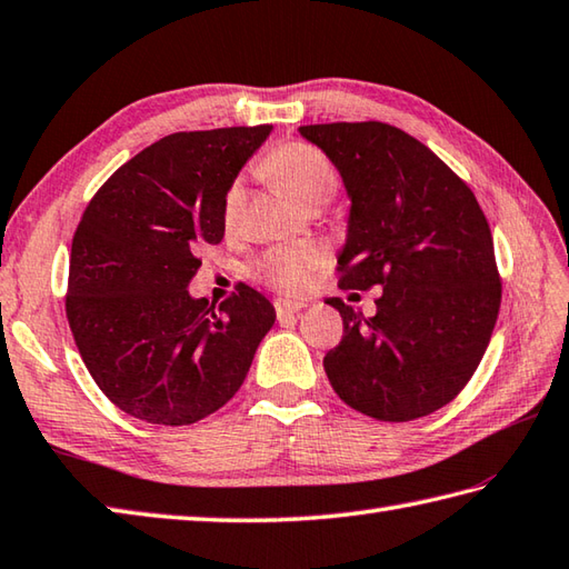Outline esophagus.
Returning <instances> with one entry per match:
<instances>
[{"instance_id":"obj_1","label":"esophagus","mask_w":569,"mask_h":569,"mask_svg":"<svg viewBox=\"0 0 569 569\" xmlns=\"http://www.w3.org/2000/svg\"><path fill=\"white\" fill-rule=\"evenodd\" d=\"M276 318L278 320H291V318H296L300 310H303L306 306L303 303H296V300H276Z\"/></svg>"}]
</instances>
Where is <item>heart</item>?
<instances>
[{
	"label": "heart",
	"instance_id": "1",
	"mask_svg": "<svg viewBox=\"0 0 569 569\" xmlns=\"http://www.w3.org/2000/svg\"><path fill=\"white\" fill-rule=\"evenodd\" d=\"M259 172L291 194L303 209H318L336 197L340 177L326 152L310 142H283L273 148L259 164ZM247 204V189L237 180L221 194V227L237 231ZM322 256L313 247H278L266 251L253 266V276L273 291L296 296L303 293L310 276L318 269Z\"/></svg>",
	"mask_w": 569,
	"mask_h": 569
}]
</instances>
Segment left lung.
Wrapping results in <instances>:
<instances>
[{
	"mask_svg": "<svg viewBox=\"0 0 569 569\" xmlns=\"http://www.w3.org/2000/svg\"><path fill=\"white\" fill-rule=\"evenodd\" d=\"M342 174L352 199L338 286L370 291L377 313L330 298L342 340L322 365L345 405L411 421L469 385L493 336L500 273L471 187L425 142L380 120L300 126Z\"/></svg>",
	"mask_w": 569,
	"mask_h": 569,
	"instance_id": "obj_1",
	"label": "left lung"
}]
</instances>
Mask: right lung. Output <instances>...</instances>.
Listing matches in <instances>:
<instances>
[{"label": "right lung", "mask_w": 569, "mask_h": 569, "mask_svg": "<svg viewBox=\"0 0 569 569\" xmlns=\"http://www.w3.org/2000/svg\"><path fill=\"white\" fill-rule=\"evenodd\" d=\"M271 126L172 132L108 177L71 241L66 318L110 402L162 427L214 415L239 392L273 306L237 283L219 308L187 291L224 239L221 194Z\"/></svg>", "instance_id": "1"}]
</instances>
